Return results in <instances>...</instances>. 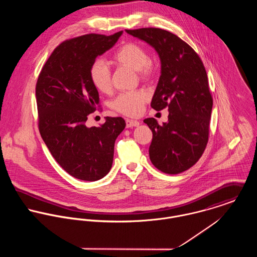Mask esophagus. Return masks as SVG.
I'll use <instances>...</instances> for the list:
<instances>
[{
  "label": "esophagus",
  "mask_w": 257,
  "mask_h": 257,
  "mask_svg": "<svg viewBox=\"0 0 257 257\" xmlns=\"http://www.w3.org/2000/svg\"><path fill=\"white\" fill-rule=\"evenodd\" d=\"M125 122H126V127H134V126L140 125V121L134 120V119H126Z\"/></svg>",
  "instance_id": "34e87169"
}]
</instances>
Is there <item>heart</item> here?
<instances>
[{"label":"heart","mask_w":257,"mask_h":257,"mask_svg":"<svg viewBox=\"0 0 257 257\" xmlns=\"http://www.w3.org/2000/svg\"><path fill=\"white\" fill-rule=\"evenodd\" d=\"M113 60L120 66L137 71L140 79L143 81L151 80L155 74V66L149 60L147 49L137 42L123 44L114 54ZM90 79L98 91L102 93L110 92V71L104 60L97 59L92 63L90 67ZM147 100L148 95L143 90L124 92L111 101L110 107L122 114L136 116L143 111Z\"/></svg>","instance_id":"obj_1"}]
</instances>
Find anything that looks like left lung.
Here are the masks:
<instances>
[{
  "instance_id": "1",
  "label": "left lung",
  "mask_w": 257,
  "mask_h": 257,
  "mask_svg": "<svg viewBox=\"0 0 257 257\" xmlns=\"http://www.w3.org/2000/svg\"><path fill=\"white\" fill-rule=\"evenodd\" d=\"M125 32L151 45L159 55L161 75L151 108H168V121L155 118L144 121L152 132L149 157L166 174H178L200 159L209 141L213 108L205 66L195 50L170 32L144 28Z\"/></svg>"
}]
</instances>
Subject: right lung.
I'll return each mask as SVG.
<instances>
[{
	"mask_svg": "<svg viewBox=\"0 0 257 257\" xmlns=\"http://www.w3.org/2000/svg\"><path fill=\"white\" fill-rule=\"evenodd\" d=\"M121 34H90L63 41L53 50L37 79L40 136L57 163L80 180L97 181L109 173L114 142L125 126L120 116H107L99 127L86 125L88 115L99 107V93L90 79V67Z\"/></svg>",
	"mask_w": 257,
	"mask_h": 257,
	"instance_id": "obj_1",
	"label": "right lung"
}]
</instances>
